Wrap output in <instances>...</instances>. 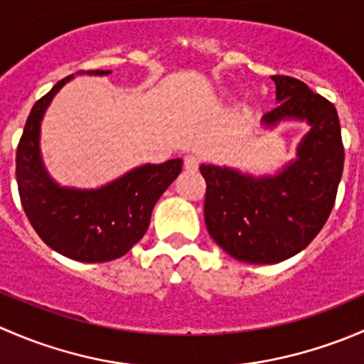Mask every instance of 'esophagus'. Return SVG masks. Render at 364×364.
<instances>
[{"label":"esophagus","instance_id":"obj_1","mask_svg":"<svg viewBox=\"0 0 364 364\" xmlns=\"http://www.w3.org/2000/svg\"><path fill=\"white\" fill-rule=\"evenodd\" d=\"M199 159H197V156H193V155H188V156H185V168L188 172H196L197 168H199Z\"/></svg>","mask_w":364,"mask_h":364}]
</instances>
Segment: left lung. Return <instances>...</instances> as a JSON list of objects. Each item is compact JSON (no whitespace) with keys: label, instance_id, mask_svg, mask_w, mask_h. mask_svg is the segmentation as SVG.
Segmentation results:
<instances>
[{"label":"left lung","instance_id":"left-lung-1","mask_svg":"<svg viewBox=\"0 0 364 364\" xmlns=\"http://www.w3.org/2000/svg\"><path fill=\"white\" fill-rule=\"evenodd\" d=\"M271 79L278 105L264 114L262 123L274 127L299 119L310 124L297 146V159L278 174L262 178L200 165L209 236L230 257L248 264H277L304 250L328 222L343 172L335 105L294 77Z\"/></svg>","mask_w":364,"mask_h":364}]
</instances>
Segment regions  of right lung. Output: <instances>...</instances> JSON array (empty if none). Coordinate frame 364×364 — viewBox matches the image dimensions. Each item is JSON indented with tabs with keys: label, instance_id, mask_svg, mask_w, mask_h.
<instances>
[{
	"label": "right lung",
	"instance_id": "right-lung-1",
	"mask_svg": "<svg viewBox=\"0 0 364 364\" xmlns=\"http://www.w3.org/2000/svg\"><path fill=\"white\" fill-rule=\"evenodd\" d=\"M107 75L109 70H93ZM65 77L29 112L17 146L16 176L21 204L43 243L79 262H107L123 257L144 236L161 193L181 172V159L141 165L97 190L63 188L43 167L40 123Z\"/></svg>",
	"mask_w": 364,
	"mask_h": 364
}]
</instances>
